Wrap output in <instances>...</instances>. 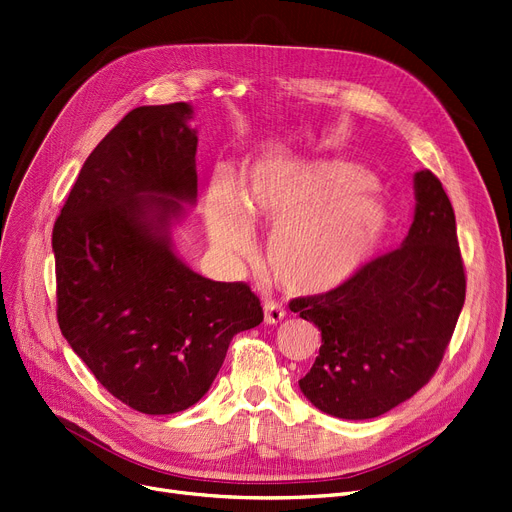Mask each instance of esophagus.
<instances>
[{
    "instance_id": "34e87169",
    "label": "esophagus",
    "mask_w": 512,
    "mask_h": 512,
    "mask_svg": "<svg viewBox=\"0 0 512 512\" xmlns=\"http://www.w3.org/2000/svg\"><path fill=\"white\" fill-rule=\"evenodd\" d=\"M285 316H287V311H285L283 305L274 303V301H266V303H264V324L274 326V324L283 322Z\"/></svg>"
}]
</instances>
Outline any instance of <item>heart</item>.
I'll list each match as a JSON object with an SVG mask.
<instances>
[{"instance_id":"b5f03b06","label":"heart","mask_w":512,"mask_h":512,"mask_svg":"<svg viewBox=\"0 0 512 512\" xmlns=\"http://www.w3.org/2000/svg\"><path fill=\"white\" fill-rule=\"evenodd\" d=\"M365 168L342 162L270 157L246 172L242 186L217 170L205 199V223L225 254L252 250V227H277L268 266L295 293L324 295L355 281L377 254L391 225Z\"/></svg>"}]
</instances>
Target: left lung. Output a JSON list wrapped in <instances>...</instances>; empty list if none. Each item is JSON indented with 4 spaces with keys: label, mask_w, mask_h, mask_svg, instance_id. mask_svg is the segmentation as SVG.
Listing matches in <instances>:
<instances>
[{
    "label": "left lung",
    "mask_w": 512,
    "mask_h": 512,
    "mask_svg": "<svg viewBox=\"0 0 512 512\" xmlns=\"http://www.w3.org/2000/svg\"><path fill=\"white\" fill-rule=\"evenodd\" d=\"M416 209L402 246L371 260L346 287L289 303L322 346L299 379L318 410L377 418L410 400L443 361L465 301L455 213L441 180L414 174Z\"/></svg>",
    "instance_id": "left-lung-1"
}]
</instances>
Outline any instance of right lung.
Returning <instances> with one entry per match:
<instances>
[{"mask_svg": "<svg viewBox=\"0 0 512 512\" xmlns=\"http://www.w3.org/2000/svg\"><path fill=\"white\" fill-rule=\"evenodd\" d=\"M186 102L131 110L90 153L53 227L59 328L116 400L176 414L215 381L264 313L246 283L186 266L172 227L196 203Z\"/></svg>", "mask_w": 512, "mask_h": 512, "instance_id": "1", "label": "right lung"}]
</instances>
